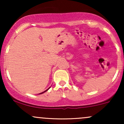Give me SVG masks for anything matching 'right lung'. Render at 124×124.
<instances>
[{
  "label": "right lung",
  "instance_id": "right-lung-1",
  "mask_svg": "<svg viewBox=\"0 0 124 124\" xmlns=\"http://www.w3.org/2000/svg\"><path fill=\"white\" fill-rule=\"evenodd\" d=\"M50 87H49V88H48V89L47 90H45V91H44V92H42V93H39V94H42V93H45V92H46V91H48V90H49V89H50Z\"/></svg>",
  "mask_w": 124,
  "mask_h": 124
}]
</instances>
